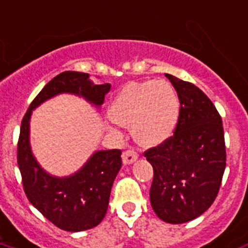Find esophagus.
<instances>
[{"mask_svg": "<svg viewBox=\"0 0 248 248\" xmlns=\"http://www.w3.org/2000/svg\"><path fill=\"white\" fill-rule=\"evenodd\" d=\"M137 159H138V154L134 151V150H126L122 154V160H124V164H126V166L133 164Z\"/></svg>", "mask_w": 248, "mask_h": 248, "instance_id": "esophagus-1", "label": "esophagus"}]
</instances>
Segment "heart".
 <instances>
[{
	"mask_svg": "<svg viewBox=\"0 0 248 248\" xmlns=\"http://www.w3.org/2000/svg\"><path fill=\"white\" fill-rule=\"evenodd\" d=\"M180 114L177 93L167 81L147 80L126 84L109 108L115 124L131 127L134 139L155 147L172 137Z\"/></svg>",
	"mask_w": 248,
	"mask_h": 248,
	"instance_id": "b5f03b06",
	"label": "heart"
}]
</instances>
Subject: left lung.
<instances>
[{"instance_id":"obj_1","label":"left lung","mask_w":248,"mask_h":248,"mask_svg":"<svg viewBox=\"0 0 248 248\" xmlns=\"http://www.w3.org/2000/svg\"><path fill=\"white\" fill-rule=\"evenodd\" d=\"M177 92L180 114L173 135L144 156L154 168L150 201L167 223H185L210 208L226 167L221 115L201 89L167 75Z\"/></svg>"}]
</instances>
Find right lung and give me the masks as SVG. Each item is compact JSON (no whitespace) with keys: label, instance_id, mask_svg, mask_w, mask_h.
<instances>
[{"label":"right lung","instance_id":"1","mask_svg":"<svg viewBox=\"0 0 248 248\" xmlns=\"http://www.w3.org/2000/svg\"><path fill=\"white\" fill-rule=\"evenodd\" d=\"M110 87V84H93L88 73L65 71L46 84L22 119L16 159L25 193L49 222L65 232H84L104 219L111 186L122 167L121 150L96 151L72 175H51L40 167L31 151V114L43 102L63 93L82 97L101 108Z\"/></svg>","mask_w":248,"mask_h":248}]
</instances>
